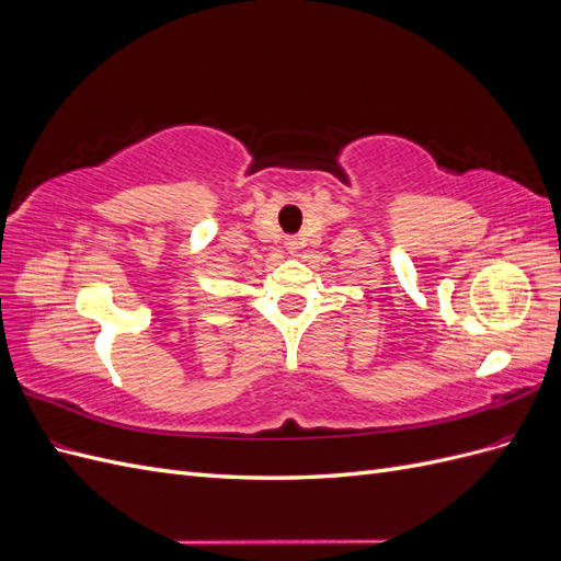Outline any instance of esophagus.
Wrapping results in <instances>:
<instances>
[{"instance_id":"esophagus-1","label":"esophagus","mask_w":561,"mask_h":561,"mask_svg":"<svg viewBox=\"0 0 561 561\" xmlns=\"http://www.w3.org/2000/svg\"><path fill=\"white\" fill-rule=\"evenodd\" d=\"M297 245H299V243H297L295 239H287V243H285V248H287V250H290V252H297V250H299Z\"/></svg>"}]
</instances>
